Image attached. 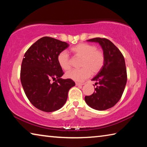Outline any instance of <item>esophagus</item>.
I'll list each match as a JSON object with an SVG mask.
<instances>
[{"mask_svg": "<svg viewBox=\"0 0 147 147\" xmlns=\"http://www.w3.org/2000/svg\"><path fill=\"white\" fill-rule=\"evenodd\" d=\"M85 82H76V86H83L85 84Z\"/></svg>", "mask_w": 147, "mask_h": 147, "instance_id": "34e87169", "label": "esophagus"}]
</instances>
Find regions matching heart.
<instances>
[{
	"label": "heart",
	"instance_id": "obj_1",
	"mask_svg": "<svg viewBox=\"0 0 147 147\" xmlns=\"http://www.w3.org/2000/svg\"><path fill=\"white\" fill-rule=\"evenodd\" d=\"M71 51L75 56L82 58L80 66L82 67L69 71L65 74L67 78L82 82L90 76L91 73H98L104 66L105 61L104 54L93 45L80 43L72 47ZM57 60L62 69L68 71L71 69V59L65 51H62L58 54Z\"/></svg>",
	"mask_w": 147,
	"mask_h": 147
}]
</instances>
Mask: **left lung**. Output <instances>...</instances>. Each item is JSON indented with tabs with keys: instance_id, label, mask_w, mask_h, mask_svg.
I'll return each mask as SVG.
<instances>
[{
	"instance_id": "8db88e82",
	"label": "left lung",
	"mask_w": 147,
	"mask_h": 147,
	"mask_svg": "<svg viewBox=\"0 0 147 147\" xmlns=\"http://www.w3.org/2000/svg\"><path fill=\"white\" fill-rule=\"evenodd\" d=\"M88 41L98 43L105 56L104 66L97 75L92 79L96 81L94 93L85 96V101L96 110H106L115 105L120 100L127 82L125 61L123 54L108 39L96 38Z\"/></svg>"
}]
</instances>
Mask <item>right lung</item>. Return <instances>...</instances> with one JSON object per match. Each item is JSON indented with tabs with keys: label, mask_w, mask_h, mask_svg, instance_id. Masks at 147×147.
Returning a JSON list of instances; mask_svg holds the SVG:
<instances>
[{
	"label": "right lung",
	"mask_w": 147,
	"mask_h": 147,
	"mask_svg": "<svg viewBox=\"0 0 147 147\" xmlns=\"http://www.w3.org/2000/svg\"><path fill=\"white\" fill-rule=\"evenodd\" d=\"M69 47L65 42L43 37L32 45L24 55L20 78L27 98L32 105L45 112L60 109L68 92L75 86L71 79H62L64 73L57 60ZM55 80L53 83L50 80Z\"/></svg>",
	"instance_id": "1"
}]
</instances>
